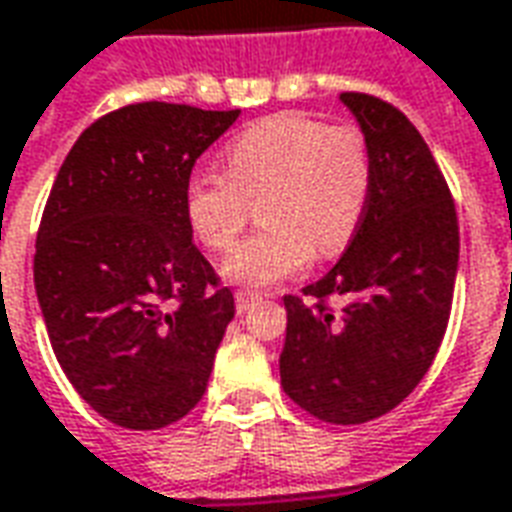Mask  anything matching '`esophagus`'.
Listing matches in <instances>:
<instances>
[{
    "instance_id": "1",
    "label": "esophagus",
    "mask_w": 512,
    "mask_h": 512,
    "mask_svg": "<svg viewBox=\"0 0 512 512\" xmlns=\"http://www.w3.org/2000/svg\"><path fill=\"white\" fill-rule=\"evenodd\" d=\"M262 297L256 295V292H248V289H239L237 295H234V303H237V311L239 314H245L253 303H259Z\"/></svg>"
}]
</instances>
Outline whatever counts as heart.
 <instances>
[{"label":"heart","mask_w":512,"mask_h":512,"mask_svg":"<svg viewBox=\"0 0 512 512\" xmlns=\"http://www.w3.org/2000/svg\"><path fill=\"white\" fill-rule=\"evenodd\" d=\"M223 165L226 173L187 179L184 217L206 248L228 253L259 201L264 228L231 253V281L278 284L300 273L314 250L339 256L353 242L372 187L369 143L358 126L278 112L239 132Z\"/></svg>","instance_id":"obj_1"}]
</instances>
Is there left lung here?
I'll return each instance as SVG.
<instances>
[{
  "label": "left lung",
  "mask_w": 512,
  "mask_h": 512,
  "mask_svg": "<svg viewBox=\"0 0 512 512\" xmlns=\"http://www.w3.org/2000/svg\"><path fill=\"white\" fill-rule=\"evenodd\" d=\"M372 157L369 201L342 259L286 295L281 386L331 424L397 408L436 358L458 275L455 201L430 148L394 104L342 93ZM328 296H344L342 312Z\"/></svg>",
  "instance_id": "1"
}]
</instances>
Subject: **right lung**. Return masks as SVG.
Segmentation results:
<instances>
[{
    "instance_id": "obj_1",
    "label": "right lung",
    "mask_w": 512,
    "mask_h": 512,
    "mask_svg": "<svg viewBox=\"0 0 512 512\" xmlns=\"http://www.w3.org/2000/svg\"><path fill=\"white\" fill-rule=\"evenodd\" d=\"M239 110L143 101L79 134L43 209L35 292L93 411L159 430L201 402L234 295L192 245L184 184Z\"/></svg>"
}]
</instances>
